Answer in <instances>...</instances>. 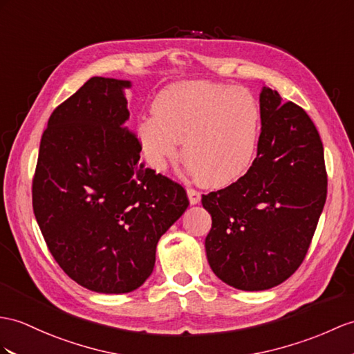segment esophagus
Returning a JSON list of instances; mask_svg holds the SVG:
<instances>
[{"label":"esophagus","instance_id":"esophagus-1","mask_svg":"<svg viewBox=\"0 0 354 354\" xmlns=\"http://www.w3.org/2000/svg\"><path fill=\"white\" fill-rule=\"evenodd\" d=\"M187 196H189V201H191V204H198L201 201V192L196 191V189H194V187L187 189Z\"/></svg>","mask_w":354,"mask_h":354}]
</instances>
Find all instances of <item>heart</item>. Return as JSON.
I'll list each match as a JSON object with an SVG mask.
<instances>
[{"label":"heart","mask_w":354,"mask_h":354,"mask_svg":"<svg viewBox=\"0 0 354 354\" xmlns=\"http://www.w3.org/2000/svg\"><path fill=\"white\" fill-rule=\"evenodd\" d=\"M154 114L138 123L145 159L163 169L178 154L191 174L222 187L251 169L261 138V109L251 93L225 84L185 82L163 90Z\"/></svg>","instance_id":"obj_1"}]
</instances>
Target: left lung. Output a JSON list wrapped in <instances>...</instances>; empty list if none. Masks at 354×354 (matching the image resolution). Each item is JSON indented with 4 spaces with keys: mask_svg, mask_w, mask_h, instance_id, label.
Segmentation results:
<instances>
[{
    "mask_svg": "<svg viewBox=\"0 0 354 354\" xmlns=\"http://www.w3.org/2000/svg\"><path fill=\"white\" fill-rule=\"evenodd\" d=\"M261 138L243 177L203 195L212 214L207 260L228 286L260 291L295 273L311 245L327 195L320 135L304 108L260 94Z\"/></svg>",
    "mask_w": 354,
    "mask_h": 354,
    "instance_id": "1",
    "label": "left lung"
}]
</instances>
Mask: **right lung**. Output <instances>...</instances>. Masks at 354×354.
I'll return each instance as SVG.
<instances>
[{
    "label": "right lung",
    "instance_id": "right-lung-1",
    "mask_svg": "<svg viewBox=\"0 0 354 354\" xmlns=\"http://www.w3.org/2000/svg\"><path fill=\"white\" fill-rule=\"evenodd\" d=\"M129 81L94 76L54 109L32 177V210L58 266L80 286L120 295L145 282L185 187L140 162Z\"/></svg>",
    "mask_w": 354,
    "mask_h": 354
}]
</instances>
